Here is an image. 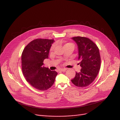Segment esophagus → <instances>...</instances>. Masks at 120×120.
Here are the masks:
<instances>
[{
    "label": "esophagus",
    "mask_w": 120,
    "mask_h": 120,
    "mask_svg": "<svg viewBox=\"0 0 120 120\" xmlns=\"http://www.w3.org/2000/svg\"><path fill=\"white\" fill-rule=\"evenodd\" d=\"M67 70L66 68H62V69H60L59 71H61V72H64Z\"/></svg>",
    "instance_id": "esophagus-1"
}]
</instances>
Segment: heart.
Instances as JSON below:
<instances>
[{"mask_svg": "<svg viewBox=\"0 0 120 120\" xmlns=\"http://www.w3.org/2000/svg\"><path fill=\"white\" fill-rule=\"evenodd\" d=\"M70 45H73V46H74V45L73 44L71 43H68L65 44L64 45V47H66V46H70ZM55 44H54V45H53L52 46H51L50 49H51V50H53V49L55 48Z\"/></svg>", "mask_w": 120, "mask_h": 120, "instance_id": "obj_1", "label": "heart"}]
</instances>
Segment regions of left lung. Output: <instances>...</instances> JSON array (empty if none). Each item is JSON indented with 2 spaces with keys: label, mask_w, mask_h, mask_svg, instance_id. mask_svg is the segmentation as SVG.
<instances>
[{
  "label": "left lung",
  "mask_w": 120,
  "mask_h": 120,
  "mask_svg": "<svg viewBox=\"0 0 120 120\" xmlns=\"http://www.w3.org/2000/svg\"><path fill=\"white\" fill-rule=\"evenodd\" d=\"M78 46V60L81 67L72 82L75 86L84 87L88 86L96 77L101 67L99 50L96 44L88 38L76 37L72 38Z\"/></svg>",
  "instance_id": "obj_1"
}]
</instances>
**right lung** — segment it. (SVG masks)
<instances>
[{
  "label": "right lung",
  "instance_id": "add662e5",
  "mask_svg": "<svg viewBox=\"0 0 120 120\" xmlns=\"http://www.w3.org/2000/svg\"><path fill=\"white\" fill-rule=\"evenodd\" d=\"M54 39H36L24 48L21 56L22 70L26 81L39 90L48 89L54 84L57 73L43 66L44 60L48 58Z\"/></svg>",
  "mask_w": 120,
  "mask_h": 120
}]
</instances>
